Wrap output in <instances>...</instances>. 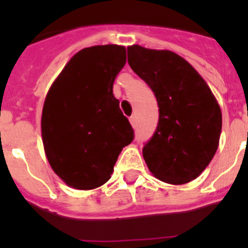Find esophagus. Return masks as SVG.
I'll return each mask as SVG.
<instances>
[{"instance_id": "esophagus-1", "label": "esophagus", "mask_w": 248, "mask_h": 248, "mask_svg": "<svg viewBox=\"0 0 248 248\" xmlns=\"http://www.w3.org/2000/svg\"><path fill=\"white\" fill-rule=\"evenodd\" d=\"M129 120H130L131 125H133L135 128V125H137V117H135V115H131L130 119H129Z\"/></svg>"}]
</instances>
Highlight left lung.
<instances>
[{"instance_id":"obj_1","label":"left lung","mask_w":248,"mask_h":248,"mask_svg":"<svg viewBox=\"0 0 248 248\" xmlns=\"http://www.w3.org/2000/svg\"><path fill=\"white\" fill-rule=\"evenodd\" d=\"M128 63L150 87L159 107L156 130L143 148L151 174L181 185L194 180L217 150L222 115L202 77L170 50L128 48Z\"/></svg>"}]
</instances>
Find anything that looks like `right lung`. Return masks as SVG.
Returning <instances> with one entry per match:
<instances>
[{
  "mask_svg": "<svg viewBox=\"0 0 248 248\" xmlns=\"http://www.w3.org/2000/svg\"><path fill=\"white\" fill-rule=\"evenodd\" d=\"M126 62L122 46L79 50L50 87L42 111V139L53 171L79 190L110 179L134 130L114 97L113 84Z\"/></svg>",
  "mask_w": 248,
  "mask_h": 248,
  "instance_id": "obj_1",
  "label": "right lung"
}]
</instances>
